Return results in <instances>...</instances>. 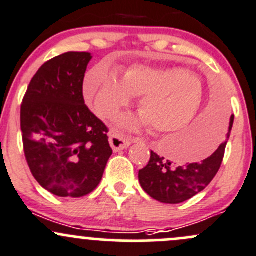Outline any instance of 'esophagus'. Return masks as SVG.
Here are the masks:
<instances>
[{
  "label": "esophagus",
  "instance_id": "esophagus-1",
  "mask_svg": "<svg viewBox=\"0 0 256 256\" xmlns=\"http://www.w3.org/2000/svg\"><path fill=\"white\" fill-rule=\"evenodd\" d=\"M109 142H110V146L112 147V150L115 152L128 148V147L131 144L130 140H128V138H125L124 136H121L120 134H116V132L110 134Z\"/></svg>",
  "mask_w": 256,
  "mask_h": 256
}]
</instances>
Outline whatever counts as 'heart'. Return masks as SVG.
<instances>
[{"label": "heart", "mask_w": 256, "mask_h": 256, "mask_svg": "<svg viewBox=\"0 0 256 256\" xmlns=\"http://www.w3.org/2000/svg\"><path fill=\"white\" fill-rule=\"evenodd\" d=\"M84 96L99 116L114 118L141 98V118H122L120 126L135 130L148 125L156 132H174L190 125L204 102V88L196 76L180 68L135 66L118 80L104 66L89 70L84 80Z\"/></svg>", "instance_id": "heart-1"}]
</instances>
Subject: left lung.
<instances>
[{
	"mask_svg": "<svg viewBox=\"0 0 256 256\" xmlns=\"http://www.w3.org/2000/svg\"><path fill=\"white\" fill-rule=\"evenodd\" d=\"M234 116H232L226 138L230 136ZM226 146V140H224L207 158L187 164H172L170 160L151 151L147 166L138 171L141 187L150 197L162 203L177 204L190 200L202 192L218 174Z\"/></svg>",
	"mask_w": 256,
	"mask_h": 256,
	"instance_id": "obj_1",
	"label": "left lung"
}]
</instances>
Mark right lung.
Here are the masks:
<instances>
[{
    "mask_svg": "<svg viewBox=\"0 0 256 256\" xmlns=\"http://www.w3.org/2000/svg\"><path fill=\"white\" fill-rule=\"evenodd\" d=\"M92 56L68 52L46 62L20 105L24 156L33 177L58 197L98 187L112 150L108 128L85 105L82 82Z\"/></svg>",
    "mask_w": 256,
    "mask_h": 256,
    "instance_id": "obj_1",
    "label": "right lung"
}]
</instances>
